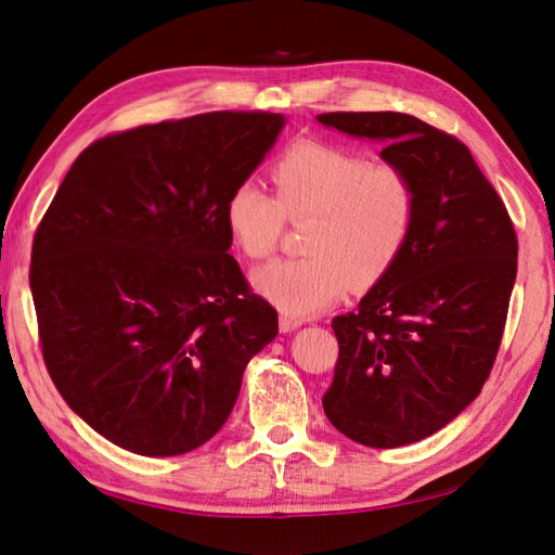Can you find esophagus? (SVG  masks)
Wrapping results in <instances>:
<instances>
[{
  "mask_svg": "<svg viewBox=\"0 0 555 555\" xmlns=\"http://www.w3.org/2000/svg\"><path fill=\"white\" fill-rule=\"evenodd\" d=\"M300 319H294V317H287V314H282L280 317V331L282 333H292V331H296V328H300Z\"/></svg>",
  "mask_w": 555,
  "mask_h": 555,
  "instance_id": "obj_1",
  "label": "esophagus"
}]
</instances>
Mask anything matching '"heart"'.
I'll use <instances>...</instances> for the list:
<instances>
[{
    "instance_id": "b5f03b06",
    "label": "heart",
    "mask_w": 555,
    "mask_h": 555,
    "mask_svg": "<svg viewBox=\"0 0 555 555\" xmlns=\"http://www.w3.org/2000/svg\"><path fill=\"white\" fill-rule=\"evenodd\" d=\"M275 196L255 182L227 196L224 224L247 259H266L287 220L312 224L304 259H280L251 275L255 289L289 317H312L338 304L349 282L367 289L405 251L416 220V188L393 164L354 150L298 141L271 171Z\"/></svg>"
}]
</instances>
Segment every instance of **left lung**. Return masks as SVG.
Returning a JSON list of instances; mask_svg holds the SVG:
<instances>
[{"label": "left lung", "instance_id": "left-lung-1", "mask_svg": "<svg viewBox=\"0 0 555 555\" xmlns=\"http://www.w3.org/2000/svg\"><path fill=\"white\" fill-rule=\"evenodd\" d=\"M317 120L384 143L382 159L416 188L405 251L357 312L333 319L340 354L322 400L349 440L412 444L456 418L489 379L516 280V233L459 139L391 111Z\"/></svg>", "mask_w": 555, "mask_h": 555}]
</instances>
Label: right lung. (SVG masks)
<instances>
[{"mask_svg": "<svg viewBox=\"0 0 555 555\" xmlns=\"http://www.w3.org/2000/svg\"><path fill=\"white\" fill-rule=\"evenodd\" d=\"M282 127L280 113L217 111L113 133L46 210L29 268L43 361L113 444L180 456L208 442L278 335L229 255L224 204Z\"/></svg>", "mask_w": 555, "mask_h": 555, "instance_id": "add662e5", "label": "right lung"}]
</instances>
